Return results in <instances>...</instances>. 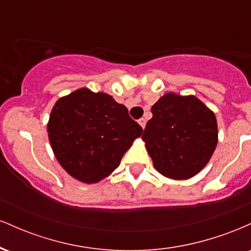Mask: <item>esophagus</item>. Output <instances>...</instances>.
Segmentation results:
<instances>
[{
	"mask_svg": "<svg viewBox=\"0 0 251 251\" xmlns=\"http://www.w3.org/2000/svg\"><path fill=\"white\" fill-rule=\"evenodd\" d=\"M138 123H139V125L142 126L143 128H145V126H146V120L144 119V118H140V119L138 120Z\"/></svg>",
	"mask_w": 251,
	"mask_h": 251,
	"instance_id": "obj_1",
	"label": "esophagus"
}]
</instances>
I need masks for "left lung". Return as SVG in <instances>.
<instances>
[{
	"label": "left lung",
	"mask_w": 251,
	"mask_h": 251,
	"mask_svg": "<svg viewBox=\"0 0 251 251\" xmlns=\"http://www.w3.org/2000/svg\"><path fill=\"white\" fill-rule=\"evenodd\" d=\"M142 135L155 170L172 179L197 175L217 145L214 112L194 96L168 93L151 108Z\"/></svg>",
	"instance_id": "obj_1"
}]
</instances>
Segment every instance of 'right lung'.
Wrapping results in <instances>:
<instances>
[{"instance_id":"right-lung-1","label":"right lung","mask_w":251,"mask_h":251,"mask_svg":"<svg viewBox=\"0 0 251 251\" xmlns=\"http://www.w3.org/2000/svg\"><path fill=\"white\" fill-rule=\"evenodd\" d=\"M57 162L72 177L92 184L119 166L143 128L106 93L80 88L60 98L47 125Z\"/></svg>"}]
</instances>
